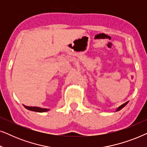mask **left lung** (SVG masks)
I'll list each match as a JSON object with an SVG mask.
<instances>
[{"mask_svg":"<svg viewBox=\"0 0 147 147\" xmlns=\"http://www.w3.org/2000/svg\"><path fill=\"white\" fill-rule=\"evenodd\" d=\"M128 103V102H126V103H124V104H122L121 106H119V107H118V108H117V109H116V111H119V110H120L121 109H122V108H123L124 107V106H125L126 105V104H127Z\"/></svg>","mask_w":147,"mask_h":147,"instance_id":"1","label":"left lung"}]
</instances>
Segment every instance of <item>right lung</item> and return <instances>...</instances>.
<instances>
[{
	"label": "right lung",
	"instance_id": "right-lung-1",
	"mask_svg": "<svg viewBox=\"0 0 147 147\" xmlns=\"http://www.w3.org/2000/svg\"><path fill=\"white\" fill-rule=\"evenodd\" d=\"M24 107H25V108H27V110H31V111L37 112H47L49 110V109H47V108H41L39 107H35V106L32 107V106H27L24 105Z\"/></svg>",
	"mask_w": 147,
	"mask_h": 147
}]
</instances>
